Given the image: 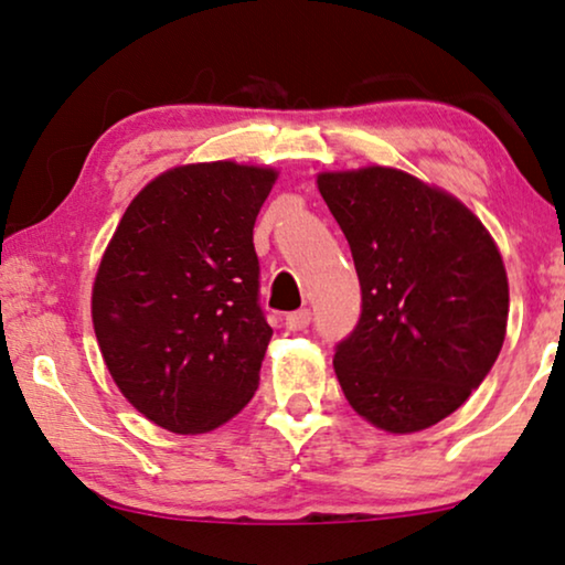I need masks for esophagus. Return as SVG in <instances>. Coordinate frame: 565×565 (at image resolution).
<instances>
[{
	"instance_id": "34e87169",
	"label": "esophagus",
	"mask_w": 565,
	"mask_h": 565,
	"mask_svg": "<svg viewBox=\"0 0 565 565\" xmlns=\"http://www.w3.org/2000/svg\"><path fill=\"white\" fill-rule=\"evenodd\" d=\"M285 323H288V329L292 331H303L308 323H311V311H308V308H298V311L285 316Z\"/></svg>"
}]
</instances>
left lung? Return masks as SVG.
<instances>
[{"label": "left lung", "instance_id": "left-lung-1", "mask_svg": "<svg viewBox=\"0 0 565 565\" xmlns=\"http://www.w3.org/2000/svg\"><path fill=\"white\" fill-rule=\"evenodd\" d=\"M319 192L362 290L358 327L337 344L339 385L375 427L427 429L466 404L504 344L497 244L460 200L398 169L323 172Z\"/></svg>", "mask_w": 565, "mask_h": 565}]
</instances>
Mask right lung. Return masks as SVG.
<instances>
[{"instance_id": "obj_1", "label": "right lung", "mask_w": 565, "mask_h": 565, "mask_svg": "<svg viewBox=\"0 0 565 565\" xmlns=\"http://www.w3.org/2000/svg\"><path fill=\"white\" fill-rule=\"evenodd\" d=\"M277 180L234 161L169 169L134 198L99 262L92 321L122 396L174 435L249 404L273 329L254 221Z\"/></svg>"}]
</instances>
